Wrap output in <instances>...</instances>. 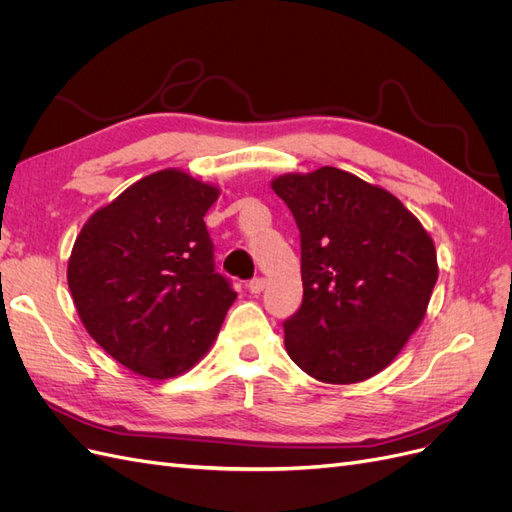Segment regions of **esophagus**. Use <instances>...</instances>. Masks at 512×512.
<instances>
[{
	"instance_id": "esophagus-1",
	"label": "esophagus",
	"mask_w": 512,
	"mask_h": 512,
	"mask_svg": "<svg viewBox=\"0 0 512 512\" xmlns=\"http://www.w3.org/2000/svg\"><path fill=\"white\" fill-rule=\"evenodd\" d=\"M265 286H267L265 277H254V280H250V284H247V288H250L252 294H260L262 290H265Z\"/></svg>"
}]
</instances>
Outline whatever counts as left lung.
<instances>
[{"label": "left lung", "instance_id": "1", "mask_svg": "<svg viewBox=\"0 0 512 512\" xmlns=\"http://www.w3.org/2000/svg\"><path fill=\"white\" fill-rule=\"evenodd\" d=\"M301 232V307L284 322L290 359L329 384L389 365L425 318L438 280L427 230L399 200L322 166L271 183Z\"/></svg>", "mask_w": 512, "mask_h": 512}]
</instances>
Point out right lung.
I'll return each mask as SVG.
<instances>
[{"label":"right lung","instance_id":"add662e5","mask_svg":"<svg viewBox=\"0 0 512 512\" xmlns=\"http://www.w3.org/2000/svg\"><path fill=\"white\" fill-rule=\"evenodd\" d=\"M218 194L166 168L98 209L74 241L76 312L115 361L145 378H175L196 365L237 299L215 273L203 220Z\"/></svg>","mask_w":512,"mask_h":512}]
</instances>
